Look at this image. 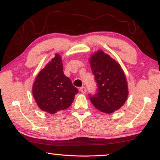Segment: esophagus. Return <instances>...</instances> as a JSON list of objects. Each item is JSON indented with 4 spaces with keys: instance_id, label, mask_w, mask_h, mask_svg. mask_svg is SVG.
Wrapping results in <instances>:
<instances>
[{
    "instance_id": "1",
    "label": "esophagus",
    "mask_w": 160,
    "mask_h": 160,
    "mask_svg": "<svg viewBox=\"0 0 160 160\" xmlns=\"http://www.w3.org/2000/svg\"><path fill=\"white\" fill-rule=\"evenodd\" d=\"M80 91L81 92H82L83 94H85L86 92H87L85 87H84V86L83 87H81V88H80Z\"/></svg>"
}]
</instances>
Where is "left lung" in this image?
Instances as JSON below:
<instances>
[{"mask_svg":"<svg viewBox=\"0 0 160 160\" xmlns=\"http://www.w3.org/2000/svg\"><path fill=\"white\" fill-rule=\"evenodd\" d=\"M89 61L98 87L95 95L90 97L91 102L100 112H114L125 104L128 95V83L122 68L102 50L92 54Z\"/></svg>","mask_w":160,"mask_h":160,"instance_id":"1","label":"left lung"}]
</instances>
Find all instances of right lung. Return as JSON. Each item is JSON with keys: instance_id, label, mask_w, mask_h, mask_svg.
<instances>
[{"instance_id": "obj_1", "label": "right lung", "mask_w": 160, "mask_h": 160, "mask_svg": "<svg viewBox=\"0 0 160 160\" xmlns=\"http://www.w3.org/2000/svg\"><path fill=\"white\" fill-rule=\"evenodd\" d=\"M78 89L63 73L61 56L58 53L41 70L32 86V94L42 112L56 113L68 108Z\"/></svg>"}]
</instances>
